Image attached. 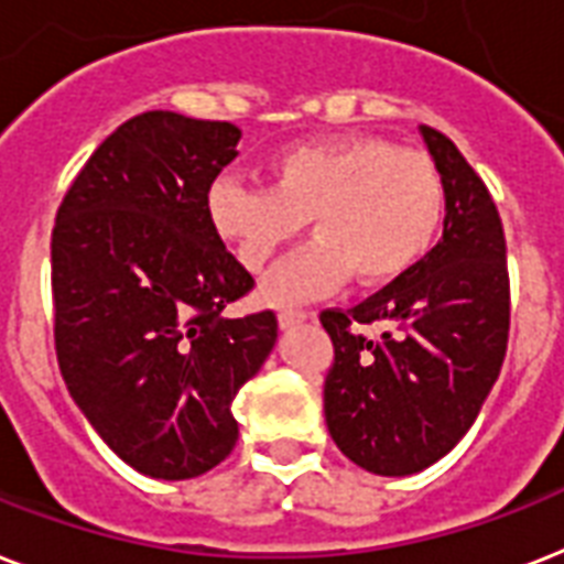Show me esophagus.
<instances>
[{
    "instance_id": "34e87169",
    "label": "esophagus",
    "mask_w": 564,
    "mask_h": 564,
    "mask_svg": "<svg viewBox=\"0 0 564 564\" xmlns=\"http://www.w3.org/2000/svg\"><path fill=\"white\" fill-rule=\"evenodd\" d=\"M306 318H310V315L301 313V310H281V313H278V322H281L283 329L297 327V324L306 322Z\"/></svg>"
}]
</instances>
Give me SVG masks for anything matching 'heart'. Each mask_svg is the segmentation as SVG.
<instances>
[{"instance_id": "b5f03b06", "label": "heart", "mask_w": 564, "mask_h": 564, "mask_svg": "<svg viewBox=\"0 0 564 564\" xmlns=\"http://www.w3.org/2000/svg\"><path fill=\"white\" fill-rule=\"evenodd\" d=\"M269 187L219 178L210 226L249 272H267L306 219L315 240L263 286L274 304L327 295L347 274L365 286L409 272L443 219V178L429 155L377 135L306 141L267 162Z\"/></svg>"}]
</instances>
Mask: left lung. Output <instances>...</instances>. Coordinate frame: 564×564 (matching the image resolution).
I'll return each instance as SVG.
<instances>
[{"label":"left lung","mask_w":564,"mask_h":564,"mask_svg":"<svg viewBox=\"0 0 564 564\" xmlns=\"http://www.w3.org/2000/svg\"><path fill=\"white\" fill-rule=\"evenodd\" d=\"M443 178V240L354 310H324L333 368L324 416L336 446L373 475L437 464L496 386L510 333L507 242L487 185L460 150L420 127ZM361 323H379L377 339Z\"/></svg>","instance_id":"obj_1"}]
</instances>
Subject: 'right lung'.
<instances>
[{"label":"right lung","mask_w":564,"mask_h":564,"mask_svg":"<svg viewBox=\"0 0 564 564\" xmlns=\"http://www.w3.org/2000/svg\"><path fill=\"white\" fill-rule=\"evenodd\" d=\"M240 135L141 112L89 155L54 223L59 373L100 441L150 478H196L231 455V402L278 341L272 310L223 313L254 286L208 217Z\"/></svg>","instance_id":"right-lung-1"}]
</instances>
